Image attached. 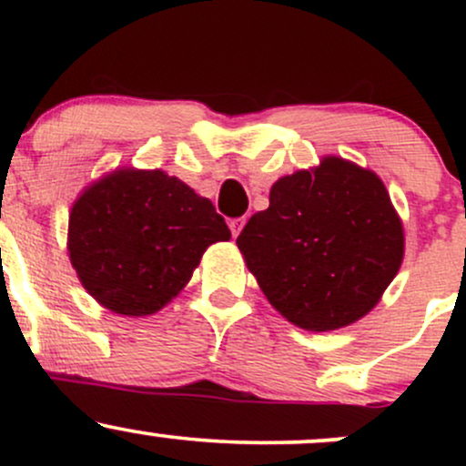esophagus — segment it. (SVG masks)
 I'll return each instance as SVG.
<instances>
[{
  "label": "esophagus",
  "instance_id": "esophagus-1",
  "mask_svg": "<svg viewBox=\"0 0 466 466\" xmlns=\"http://www.w3.org/2000/svg\"><path fill=\"white\" fill-rule=\"evenodd\" d=\"M245 226V217H237V218H229V229H232V237H238L240 229Z\"/></svg>",
  "mask_w": 466,
  "mask_h": 466
}]
</instances>
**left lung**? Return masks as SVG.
<instances>
[{
	"mask_svg": "<svg viewBox=\"0 0 466 466\" xmlns=\"http://www.w3.org/2000/svg\"><path fill=\"white\" fill-rule=\"evenodd\" d=\"M403 226L372 170L324 157L271 186L237 245L271 307L326 333L363 318L403 260Z\"/></svg>",
	"mask_w": 466,
	"mask_h": 466,
	"instance_id": "8db88e82",
	"label": "left lung"
}]
</instances>
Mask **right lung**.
Instances as JSON below:
<instances>
[{
  "label": "right lung",
  "mask_w": 466,
  "mask_h": 466,
  "mask_svg": "<svg viewBox=\"0 0 466 466\" xmlns=\"http://www.w3.org/2000/svg\"><path fill=\"white\" fill-rule=\"evenodd\" d=\"M215 206L164 170H114L72 206L67 251L109 311L153 315L188 285L203 251L229 240Z\"/></svg>",
  "instance_id": "add662e5"
}]
</instances>
